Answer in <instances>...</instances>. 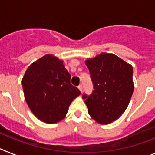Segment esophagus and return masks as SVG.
Here are the masks:
<instances>
[{"label": "esophagus", "instance_id": "obj_1", "mask_svg": "<svg viewBox=\"0 0 155 155\" xmlns=\"http://www.w3.org/2000/svg\"><path fill=\"white\" fill-rule=\"evenodd\" d=\"M78 88H79V90L80 91V92H83V85H82V84H80V85L78 87Z\"/></svg>", "mask_w": 155, "mask_h": 155}]
</instances>
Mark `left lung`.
<instances>
[{
    "instance_id": "1",
    "label": "left lung",
    "mask_w": 155,
    "mask_h": 155,
    "mask_svg": "<svg viewBox=\"0 0 155 155\" xmlns=\"http://www.w3.org/2000/svg\"><path fill=\"white\" fill-rule=\"evenodd\" d=\"M94 91L83 94L89 115L101 124L118 119L126 111L134 92L133 67L112 54L101 53L86 61Z\"/></svg>"
}]
</instances>
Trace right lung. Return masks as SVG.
<instances>
[{"label":"right lung","mask_w":155,"mask_h":155,"mask_svg":"<svg viewBox=\"0 0 155 155\" xmlns=\"http://www.w3.org/2000/svg\"><path fill=\"white\" fill-rule=\"evenodd\" d=\"M70 79L63 61L53 55H45L31 64L21 84L25 101L35 116L49 124L62 120L70 104L80 94Z\"/></svg>","instance_id":"obj_1"}]
</instances>
